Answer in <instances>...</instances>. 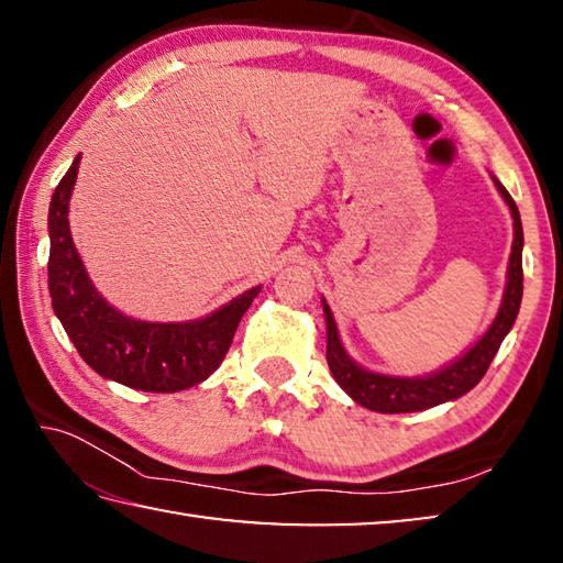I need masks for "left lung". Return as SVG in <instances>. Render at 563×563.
I'll return each mask as SVG.
<instances>
[{"label":"left lung","mask_w":563,"mask_h":563,"mask_svg":"<svg viewBox=\"0 0 563 563\" xmlns=\"http://www.w3.org/2000/svg\"><path fill=\"white\" fill-rule=\"evenodd\" d=\"M499 194L504 201L511 208L514 218V245H511V258H509V280H507V292H504L501 308L497 320L492 322L476 345L460 357L454 365L440 369L430 377H387V375H375L362 369L347 357V352L342 350L335 320H332V312L328 302H322V310H325V322H328V365L332 377L338 379V385L345 389V393L355 399L357 405L375 409V412L395 415V412H419V409H430L434 405H442L446 399H456L470 393V389L479 383V379L487 375L494 355L501 345V340L507 338L511 330L514 320H517L519 305H521V292H523V271H521V247H523V231H521V218L519 208L509 196V190L504 188L497 178Z\"/></svg>","instance_id":"left-lung-1"}]
</instances>
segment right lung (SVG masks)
<instances>
[{"label": "right lung", "instance_id": "add662e5", "mask_svg": "<svg viewBox=\"0 0 563 563\" xmlns=\"http://www.w3.org/2000/svg\"><path fill=\"white\" fill-rule=\"evenodd\" d=\"M76 170L79 156L49 203V292L66 335L91 369L126 387L178 393L203 383L223 362L238 322L261 288L238 295L213 316L196 322H141L121 316L93 288L71 243L66 213Z\"/></svg>", "mask_w": 563, "mask_h": 563}]
</instances>
